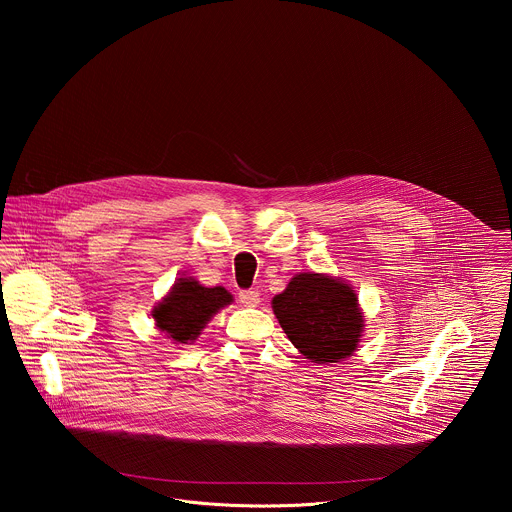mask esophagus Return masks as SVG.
I'll return each instance as SVG.
<instances>
[{"instance_id":"obj_1","label":"esophagus","mask_w":512,"mask_h":512,"mask_svg":"<svg viewBox=\"0 0 512 512\" xmlns=\"http://www.w3.org/2000/svg\"><path fill=\"white\" fill-rule=\"evenodd\" d=\"M238 299H240V303H242L244 307H258V303H260V293L256 292V290L240 292L238 293Z\"/></svg>"}]
</instances>
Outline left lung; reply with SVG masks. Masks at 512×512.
<instances>
[{"label":"left lung","instance_id":"8db88e82","mask_svg":"<svg viewBox=\"0 0 512 512\" xmlns=\"http://www.w3.org/2000/svg\"><path fill=\"white\" fill-rule=\"evenodd\" d=\"M272 309L293 347L311 363H341L355 355L365 313L355 288L335 276L299 272L272 299Z\"/></svg>","mask_w":512,"mask_h":512}]
</instances>
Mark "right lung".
<instances>
[{
    "label": "right lung",
    "mask_w": 512,
    "mask_h": 512,
    "mask_svg": "<svg viewBox=\"0 0 512 512\" xmlns=\"http://www.w3.org/2000/svg\"><path fill=\"white\" fill-rule=\"evenodd\" d=\"M232 301V293L222 286L207 288L197 278L183 274L153 305L151 317L155 327L175 345H191L220 309Z\"/></svg>",
    "instance_id": "1"
}]
</instances>
